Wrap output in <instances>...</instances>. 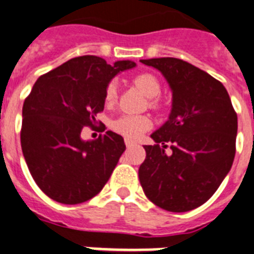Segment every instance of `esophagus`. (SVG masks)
<instances>
[{
    "instance_id": "esophagus-1",
    "label": "esophagus",
    "mask_w": 254,
    "mask_h": 254,
    "mask_svg": "<svg viewBox=\"0 0 254 254\" xmlns=\"http://www.w3.org/2000/svg\"><path fill=\"white\" fill-rule=\"evenodd\" d=\"M125 142H126V146H127V148L135 145V141H132V140H129V139H126Z\"/></svg>"
}]
</instances>
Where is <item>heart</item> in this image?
Returning <instances> with one entry per match:
<instances>
[{
	"label": "heart",
	"mask_w": 254,
	"mask_h": 254,
	"mask_svg": "<svg viewBox=\"0 0 254 254\" xmlns=\"http://www.w3.org/2000/svg\"><path fill=\"white\" fill-rule=\"evenodd\" d=\"M133 84L139 88L148 98H156L161 93V84L158 79L152 74H140L133 79ZM117 100V83L112 81L105 92L106 104H113ZM152 126L149 118L136 115H122L112 123V128L127 139H136L142 135Z\"/></svg>",
	"instance_id": "obj_1"
}]
</instances>
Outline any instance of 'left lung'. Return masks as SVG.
<instances>
[{"mask_svg":"<svg viewBox=\"0 0 254 254\" xmlns=\"http://www.w3.org/2000/svg\"><path fill=\"white\" fill-rule=\"evenodd\" d=\"M154 67L173 93L169 119L144 145L139 169L144 193L167 211L196 209L214 194L235 157L238 115L221 81L178 58L141 60ZM171 143V155L164 152Z\"/></svg>","mask_w":254,"mask_h":254,"instance_id":"1","label":"left lung"}]
</instances>
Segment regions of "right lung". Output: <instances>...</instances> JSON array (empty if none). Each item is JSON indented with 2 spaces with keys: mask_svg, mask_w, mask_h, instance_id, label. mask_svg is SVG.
Instances as JSON below:
<instances>
[{
  "mask_svg": "<svg viewBox=\"0 0 254 254\" xmlns=\"http://www.w3.org/2000/svg\"><path fill=\"white\" fill-rule=\"evenodd\" d=\"M135 66L132 61L109 64L96 56L76 57L33 84L23 104L20 144L33 180L52 200L81 204L109 180L125 140L113 131L83 140L81 131L97 123L113 77Z\"/></svg>",
  "mask_w": 254,
  "mask_h": 254,
  "instance_id": "obj_1",
  "label": "right lung"
}]
</instances>
